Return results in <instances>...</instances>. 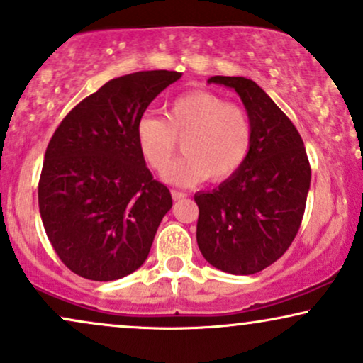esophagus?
I'll use <instances>...</instances> for the list:
<instances>
[{
    "label": "esophagus",
    "instance_id": "1",
    "mask_svg": "<svg viewBox=\"0 0 363 363\" xmlns=\"http://www.w3.org/2000/svg\"><path fill=\"white\" fill-rule=\"evenodd\" d=\"M187 198V193H184V191H177V189H172V199L174 201H181Z\"/></svg>",
    "mask_w": 363,
    "mask_h": 363
}]
</instances>
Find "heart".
<instances>
[{
  "mask_svg": "<svg viewBox=\"0 0 363 363\" xmlns=\"http://www.w3.org/2000/svg\"><path fill=\"white\" fill-rule=\"evenodd\" d=\"M137 145L148 167L164 174L182 140L184 157L165 174L170 184L196 186L204 179L225 181L247 162L253 123L245 108L208 91H191L172 99L165 118L143 115Z\"/></svg>",
  "mask_w": 363,
  "mask_h": 363,
  "instance_id": "obj_1",
  "label": "heart"
}]
</instances>
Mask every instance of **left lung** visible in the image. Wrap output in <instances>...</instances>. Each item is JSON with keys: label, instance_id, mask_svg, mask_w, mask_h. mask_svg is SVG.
Wrapping results in <instances>:
<instances>
[{"label": "left lung", "instance_id": "obj_1", "mask_svg": "<svg viewBox=\"0 0 363 363\" xmlns=\"http://www.w3.org/2000/svg\"><path fill=\"white\" fill-rule=\"evenodd\" d=\"M208 82L235 89L253 123L247 162L216 189L194 194L196 238L213 267L235 276L260 272L286 253L303 221L311 167L303 138L281 108L247 77Z\"/></svg>", "mask_w": 363, "mask_h": 363}]
</instances>
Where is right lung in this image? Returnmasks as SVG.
<instances>
[{"label": "right lung", "mask_w": 363, "mask_h": 363, "mask_svg": "<svg viewBox=\"0 0 363 363\" xmlns=\"http://www.w3.org/2000/svg\"><path fill=\"white\" fill-rule=\"evenodd\" d=\"M181 76L143 71L108 81L52 135L38 208L55 253L77 276L116 281L147 260L172 198L147 169L135 128L148 104Z\"/></svg>", "instance_id": "add662e5"}]
</instances>
